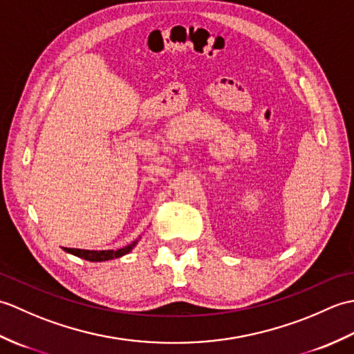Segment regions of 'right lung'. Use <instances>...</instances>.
Wrapping results in <instances>:
<instances>
[{"label": "right lung", "instance_id": "obj_1", "mask_svg": "<svg viewBox=\"0 0 354 354\" xmlns=\"http://www.w3.org/2000/svg\"><path fill=\"white\" fill-rule=\"evenodd\" d=\"M135 243L137 242L127 245V246L122 248V250H117V251H112V250H109V251H88V250H76V248H65V251L73 254V255H76V257L85 259L88 261H104V260L122 257V255L132 251Z\"/></svg>", "mask_w": 354, "mask_h": 354}]
</instances>
